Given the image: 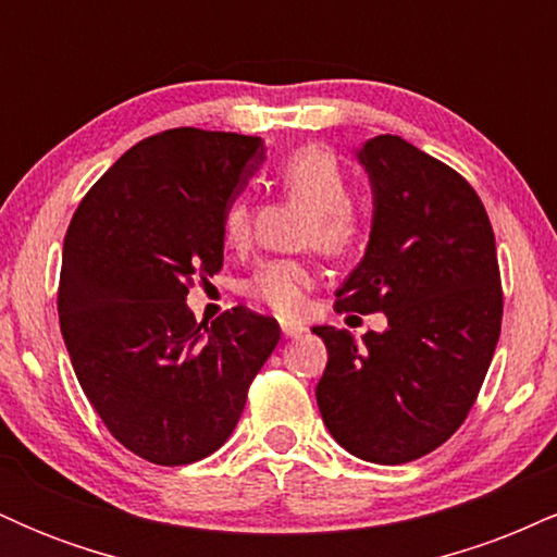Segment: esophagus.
I'll list each match as a JSON object with an SVG mask.
<instances>
[{"label": "esophagus", "mask_w": 557, "mask_h": 557, "mask_svg": "<svg viewBox=\"0 0 557 557\" xmlns=\"http://www.w3.org/2000/svg\"><path fill=\"white\" fill-rule=\"evenodd\" d=\"M306 332L304 324H296V322H283V335L285 337H300Z\"/></svg>", "instance_id": "esophagus-1"}]
</instances>
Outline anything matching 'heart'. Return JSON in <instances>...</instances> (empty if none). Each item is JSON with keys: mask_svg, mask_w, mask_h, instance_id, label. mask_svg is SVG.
I'll list each match as a JSON object with an SVG mask.
<instances>
[{"mask_svg": "<svg viewBox=\"0 0 557 557\" xmlns=\"http://www.w3.org/2000/svg\"><path fill=\"white\" fill-rule=\"evenodd\" d=\"M280 188L311 209L300 243L317 246L327 257H345L359 248L367 233V222L350 203V181L341 159L324 146H298L280 159ZM253 209L246 196H235L222 214V240L227 248H246L251 240ZM317 277L304 259L261 261L246 280V296L277 317H298L306 309V296Z\"/></svg>", "mask_w": 557, "mask_h": 557, "instance_id": "obj_1", "label": "heart"}]
</instances>
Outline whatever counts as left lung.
<instances>
[{"label":"left lung","instance_id":"8db88e82","mask_svg":"<svg viewBox=\"0 0 557 557\" xmlns=\"http://www.w3.org/2000/svg\"><path fill=\"white\" fill-rule=\"evenodd\" d=\"M374 220L335 311L387 317L385 332L314 327L327 345L317 403L332 437L363 461L432 453L469 417L503 322L495 233L466 177L400 136L363 144Z\"/></svg>","mask_w":557,"mask_h":557}]
</instances>
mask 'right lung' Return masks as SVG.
Instances as JSON below:
<instances>
[{"label": "right lung", "mask_w": 557, "mask_h": 557, "mask_svg": "<svg viewBox=\"0 0 557 557\" xmlns=\"http://www.w3.org/2000/svg\"><path fill=\"white\" fill-rule=\"evenodd\" d=\"M257 136L172 127L125 151L70 220L57 311L83 393L144 461L212 456L238 424L280 324L246 306L198 324L194 280L222 270V214L259 170Z\"/></svg>", "instance_id": "obj_1"}]
</instances>
